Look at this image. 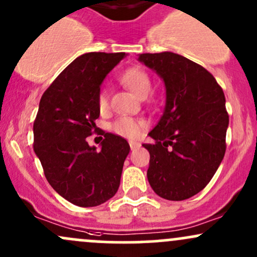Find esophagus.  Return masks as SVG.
Returning <instances> with one entry per match:
<instances>
[{
    "label": "esophagus",
    "instance_id": "1",
    "mask_svg": "<svg viewBox=\"0 0 257 257\" xmlns=\"http://www.w3.org/2000/svg\"><path fill=\"white\" fill-rule=\"evenodd\" d=\"M130 147H131V150H136V148H140L141 143L140 142H136V141H130Z\"/></svg>",
    "mask_w": 257,
    "mask_h": 257
}]
</instances>
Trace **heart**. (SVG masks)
I'll list each match as a JSON object with an SVG mask.
<instances>
[{"label":"heart","mask_w":257,"mask_h":257,"mask_svg":"<svg viewBox=\"0 0 257 257\" xmlns=\"http://www.w3.org/2000/svg\"><path fill=\"white\" fill-rule=\"evenodd\" d=\"M121 81L126 87L130 88L136 95H147L151 90L152 81L150 74L141 67H130L121 74ZM109 106V95L106 90L101 89L98 94V107L101 112L105 111ZM145 127V121L141 118L130 116L118 117L111 128L117 135L128 139H137Z\"/></svg>","instance_id":"1"}]
</instances>
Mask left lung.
I'll return each instance as SVG.
<instances>
[{"mask_svg": "<svg viewBox=\"0 0 257 257\" xmlns=\"http://www.w3.org/2000/svg\"><path fill=\"white\" fill-rule=\"evenodd\" d=\"M139 61L156 71L165 85V107L150 132L147 178L153 191L170 201L198 194L223 161L229 116L216 78L191 60L174 54H141Z\"/></svg>", "mask_w": 257, "mask_h": 257, "instance_id": "1", "label": "left lung"}]
</instances>
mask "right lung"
Returning <instances> with one entry per match:
<instances>
[{"label":"right lung","instance_id":"right-lung-1","mask_svg":"<svg viewBox=\"0 0 257 257\" xmlns=\"http://www.w3.org/2000/svg\"><path fill=\"white\" fill-rule=\"evenodd\" d=\"M125 52H88L72 61L40 99L35 117L34 152L46 180L65 200L79 207L106 202L120 186L127 141L114 134L104 136L101 150L87 137L98 127V94L106 74Z\"/></svg>","mask_w":257,"mask_h":257}]
</instances>
